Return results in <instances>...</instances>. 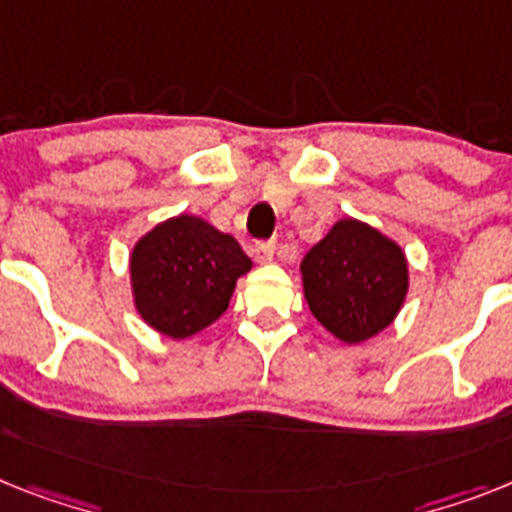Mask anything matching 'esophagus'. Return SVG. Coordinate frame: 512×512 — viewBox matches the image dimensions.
Wrapping results in <instances>:
<instances>
[{"label":"esophagus","instance_id":"34e87169","mask_svg":"<svg viewBox=\"0 0 512 512\" xmlns=\"http://www.w3.org/2000/svg\"><path fill=\"white\" fill-rule=\"evenodd\" d=\"M273 255H276V242H273V239H265V242L255 244L257 263H270V260H273Z\"/></svg>","mask_w":512,"mask_h":512}]
</instances>
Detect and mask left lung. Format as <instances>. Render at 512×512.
Segmentation results:
<instances>
[{"label": "left lung", "mask_w": 512, "mask_h": 512, "mask_svg": "<svg viewBox=\"0 0 512 512\" xmlns=\"http://www.w3.org/2000/svg\"><path fill=\"white\" fill-rule=\"evenodd\" d=\"M304 296L322 328L362 343L388 328L409 289L401 247L362 221H338L302 260Z\"/></svg>", "instance_id": "left-lung-1"}]
</instances>
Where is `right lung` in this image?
Here are the masks:
<instances>
[{"label": "right lung", "mask_w": 512, "mask_h": 512, "mask_svg": "<svg viewBox=\"0 0 512 512\" xmlns=\"http://www.w3.org/2000/svg\"><path fill=\"white\" fill-rule=\"evenodd\" d=\"M252 268L234 236L195 216H176L132 249L137 312L169 338H190L226 312L236 278Z\"/></svg>", "instance_id": "1"}]
</instances>
